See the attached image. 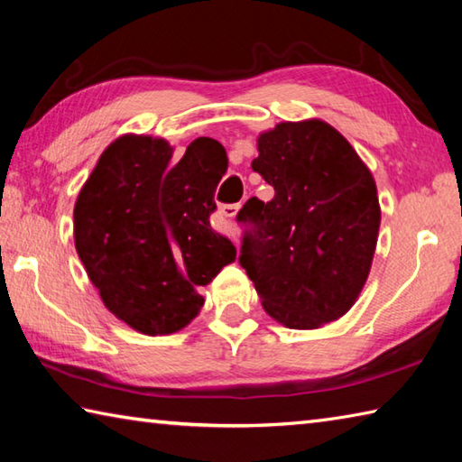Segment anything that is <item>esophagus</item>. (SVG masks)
<instances>
[{"label":"esophagus","mask_w":462,"mask_h":462,"mask_svg":"<svg viewBox=\"0 0 462 462\" xmlns=\"http://www.w3.org/2000/svg\"><path fill=\"white\" fill-rule=\"evenodd\" d=\"M238 209H240V206L238 203H226V206H222L220 208V214H222V217H234L238 214ZM226 232H228V236H232V240L236 242L238 240V236H236V232H234V228L232 226H226L224 228Z\"/></svg>","instance_id":"obj_1"}]
</instances>
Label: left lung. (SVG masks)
Listing matches in <instances>:
<instances>
[{
	"mask_svg": "<svg viewBox=\"0 0 462 462\" xmlns=\"http://www.w3.org/2000/svg\"><path fill=\"white\" fill-rule=\"evenodd\" d=\"M253 171L275 195L250 198L236 214L245 228L240 267L277 322L295 330L334 322L353 308L377 246L371 171L319 120L283 122L261 134Z\"/></svg>",
	"mask_w": 462,
	"mask_h": 462,
	"instance_id": "left-lung-1",
	"label": "left lung"
}]
</instances>
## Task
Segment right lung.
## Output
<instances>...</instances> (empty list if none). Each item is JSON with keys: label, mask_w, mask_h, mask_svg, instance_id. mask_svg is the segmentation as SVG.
<instances>
[{"label": "right lung", "mask_w": 462, "mask_h": 462, "mask_svg": "<svg viewBox=\"0 0 462 462\" xmlns=\"http://www.w3.org/2000/svg\"><path fill=\"white\" fill-rule=\"evenodd\" d=\"M162 138L122 136L99 156L75 203V248L112 314L156 336L198 316L208 285L236 259L209 216L228 161L199 138L181 161Z\"/></svg>", "instance_id": "1"}]
</instances>
